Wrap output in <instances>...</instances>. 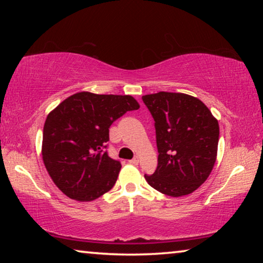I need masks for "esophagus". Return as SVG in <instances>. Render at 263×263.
<instances>
[{"label":"esophagus","instance_id":"1","mask_svg":"<svg viewBox=\"0 0 263 263\" xmlns=\"http://www.w3.org/2000/svg\"><path fill=\"white\" fill-rule=\"evenodd\" d=\"M128 162H130L131 164H138V163H139V157L137 155V157H135L132 160H130Z\"/></svg>","mask_w":263,"mask_h":263}]
</instances>
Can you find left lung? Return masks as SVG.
Here are the masks:
<instances>
[{"mask_svg": "<svg viewBox=\"0 0 263 263\" xmlns=\"http://www.w3.org/2000/svg\"><path fill=\"white\" fill-rule=\"evenodd\" d=\"M155 122L158 167L147 183L171 197L198 189L217 159L219 124L197 97L159 91L142 96Z\"/></svg>", "mask_w": 263, "mask_h": 263, "instance_id": "obj_1", "label": "left lung"}]
</instances>
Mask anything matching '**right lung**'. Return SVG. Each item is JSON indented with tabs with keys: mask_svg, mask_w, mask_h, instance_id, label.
Listing matches in <instances>:
<instances>
[{
	"mask_svg": "<svg viewBox=\"0 0 263 263\" xmlns=\"http://www.w3.org/2000/svg\"><path fill=\"white\" fill-rule=\"evenodd\" d=\"M140 108L131 95H99L80 91L47 115L42 155L54 184L67 197L90 202L115 185L119 161L104 148L116 119Z\"/></svg>",
	"mask_w": 263,
	"mask_h": 263,
	"instance_id": "obj_1",
	"label": "right lung"
}]
</instances>
